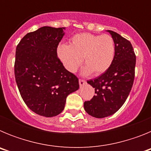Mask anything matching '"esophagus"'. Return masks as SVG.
Instances as JSON below:
<instances>
[{"mask_svg": "<svg viewBox=\"0 0 151 151\" xmlns=\"http://www.w3.org/2000/svg\"><path fill=\"white\" fill-rule=\"evenodd\" d=\"M78 82H79L80 87H82V86H84V85H85V84H86V82H85V80H82V79H79Z\"/></svg>", "mask_w": 151, "mask_h": 151, "instance_id": "esophagus-1", "label": "esophagus"}]
</instances>
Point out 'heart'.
I'll return each instance as SVG.
<instances>
[{"instance_id":"b5f03b06","label":"heart","mask_w":151,"mask_h":151,"mask_svg":"<svg viewBox=\"0 0 151 151\" xmlns=\"http://www.w3.org/2000/svg\"><path fill=\"white\" fill-rule=\"evenodd\" d=\"M115 50V42L110 35L80 33L72 38L70 45H59L57 54L64 68L70 73L76 72L83 58L86 65L82 75L94 73L98 76L110 67Z\"/></svg>"}]
</instances>
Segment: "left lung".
<instances>
[{"mask_svg": "<svg viewBox=\"0 0 151 151\" xmlns=\"http://www.w3.org/2000/svg\"><path fill=\"white\" fill-rule=\"evenodd\" d=\"M115 42V56L110 67L100 76L88 81L95 95L84 103L85 110L95 118H104L118 111L127 99L134 78L136 57L130 41L107 30Z\"/></svg>", "mask_w": 151, "mask_h": 151, "instance_id": "8db88e82", "label": "left lung"}]
</instances>
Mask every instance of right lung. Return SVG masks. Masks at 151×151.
I'll list each match as a JSON object with an SVG mask.
<instances>
[{"label": "right lung", "instance_id": "obj_1", "mask_svg": "<svg viewBox=\"0 0 151 151\" xmlns=\"http://www.w3.org/2000/svg\"><path fill=\"white\" fill-rule=\"evenodd\" d=\"M65 28L44 26L24 36L16 49V82L32 111L45 117L63 110L66 97L79 88L78 79L66 70L57 48Z\"/></svg>", "mask_w": 151, "mask_h": 151}]
</instances>
